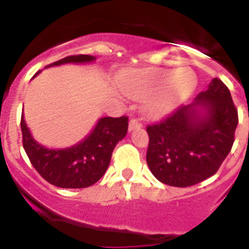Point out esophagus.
<instances>
[{"label": "esophagus", "mask_w": 249, "mask_h": 249, "mask_svg": "<svg viewBox=\"0 0 249 249\" xmlns=\"http://www.w3.org/2000/svg\"><path fill=\"white\" fill-rule=\"evenodd\" d=\"M141 127H142V122H141L138 118H131V121H129L128 123L129 131H133V129L136 128H141Z\"/></svg>", "instance_id": "1"}]
</instances>
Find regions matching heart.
<instances>
[{"label": "heart", "mask_w": 249, "mask_h": 249, "mask_svg": "<svg viewBox=\"0 0 249 249\" xmlns=\"http://www.w3.org/2000/svg\"><path fill=\"white\" fill-rule=\"evenodd\" d=\"M197 84L190 69L178 71L166 69H138L123 75L118 81L124 95L134 100H144V111L152 117L169 113L180 102L185 101Z\"/></svg>", "instance_id": "b5f03b06"}]
</instances>
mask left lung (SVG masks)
Wrapping results in <instances>:
<instances>
[{
  "instance_id": "8db88e82",
  "label": "left lung",
  "mask_w": 249,
  "mask_h": 249,
  "mask_svg": "<svg viewBox=\"0 0 249 249\" xmlns=\"http://www.w3.org/2000/svg\"><path fill=\"white\" fill-rule=\"evenodd\" d=\"M204 111L199 113V109ZM238 113L229 88L215 77L195 102L147 126V164L159 181L186 188L216 174L231 152Z\"/></svg>"
}]
</instances>
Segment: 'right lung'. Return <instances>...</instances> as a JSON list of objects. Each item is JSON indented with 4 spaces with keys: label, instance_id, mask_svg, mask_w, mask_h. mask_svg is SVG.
<instances>
[{
    "label": "right lung",
    "instance_id": "1",
    "mask_svg": "<svg viewBox=\"0 0 249 249\" xmlns=\"http://www.w3.org/2000/svg\"><path fill=\"white\" fill-rule=\"evenodd\" d=\"M93 59V56L83 54L70 55L45 68L65 63H88ZM20 129L24 150L43 179L58 188L81 189L93 185L105 174L116 144L127 134L128 117L100 118L90 136L67 149H48L36 143L31 136L23 115L20 117Z\"/></svg>",
    "mask_w": 249,
    "mask_h": 249
}]
</instances>
